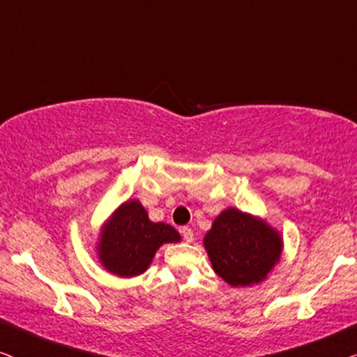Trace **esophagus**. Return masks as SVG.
<instances>
[{"mask_svg":"<svg viewBox=\"0 0 357 357\" xmlns=\"http://www.w3.org/2000/svg\"><path fill=\"white\" fill-rule=\"evenodd\" d=\"M180 232H182V237L185 242H193V231L190 227H182L180 229Z\"/></svg>","mask_w":357,"mask_h":357,"instance_id":"34e87169","label":"esophagus"}]
</instances>
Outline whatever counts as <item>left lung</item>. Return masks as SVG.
I'll use <instances>...</instances> for the list:
<instances>
[{
	"label": "left lung",
	"instance_id": "obj_1",
	"mask_svg": "<svg viewBox=\"0 0 357 357\" xmlns=\"http://www.w3.org/2000/svg\"><path fill=\"white\" fill-rule=\"evenodd\" d=\"M214 273L232 287L260 284L281 260V232L265 219L236 208L214 218L203 238Z\"/></svg>",
	"mask_w": 357,
	"mask_h": 357
}]
</instances>
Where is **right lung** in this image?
<instances>
[{"mask_svg":"<svg viewBox=\"0 0 357 357\" xmlns=\"http://www.w3.org/2000/svg\"><path fill=\"white\" fill-rule=\"evenodd\" d=\"M180 241V234L172 226L151 221L139 199H128L100 226L96 253L112 275L133 278L148 270L164 243Z\"/></svg>","mask_w":357,"mask_h":357,"instance_id":"obj_1","label":"right lung"}]
</instances>
